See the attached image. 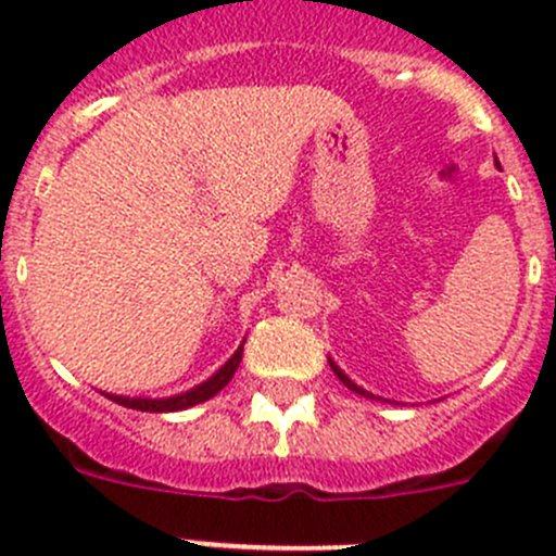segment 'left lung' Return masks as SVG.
Listing matches in <instances>:
<instances>
[{"label":"left lung","mask_w":556,"mask_h":556,"mask_svg":"<svg viewBox=\"0 0 556 556\" xmlns=\"http://www.w3.org/2000/svg\"><path fill=\"white\" fill-rule=\"evenodd\" d=\"M328 363H330V368H333V374H336V377H339V379H341V382H344L346 387H350V390H352V392H361V395H366V397H374V395H371V392H366V390H363V387H357L355 382H352V379H350V377H346V374H344V371H341V368H339V366H336V363H333V361H328Z\"/></svg>","instance_id":"8db88e82"}]
</instances>
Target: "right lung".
I'll use <instances>...</instances> for the list:
<instances>
[{
	"label": "right lung",
	"instance_id": "1",
	"mask_svg": "<svg viewBox=\"0 0 556 556\" xmlns=\"http://www.w3.org/2000/svg\"><path fill=\"white\" fill-rule=\"evenodd\" d=\"M242 350H244V344L239 346L237 352H233L231 361H228L226 366H223L220 371L215 374V377L206 379L204 384L193 387V390L182 392V395H174V397H123V395H106V397H110V401H115V403H121V406H126V408H137V412H153V414L182 412V408L195 406V403L210 401V397H215L217 392L223 390V387L231 382V377H233V374H237L239 363H242Z\"/></svg>",
	"mask_w": 556,
	"mask_h": 556
}]
</instances>
